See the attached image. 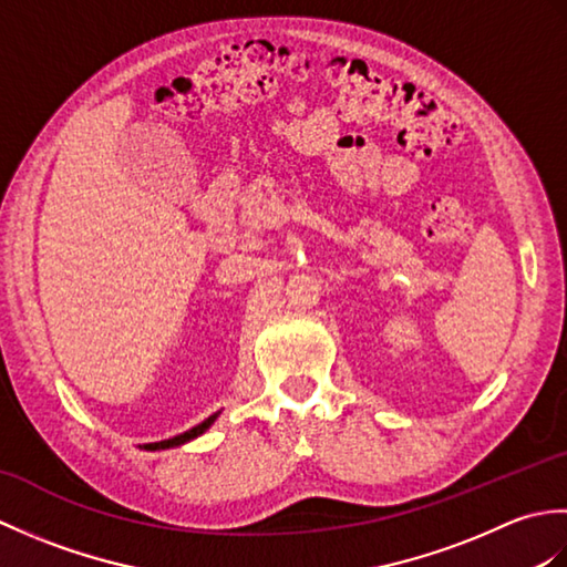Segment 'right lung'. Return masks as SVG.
<instances>
[{
	"label": "right lung",
	"mask_w": 567,
	"mask_h": 567,
	"mask_svg": "<svg viewBox=\"0 0 567 567\" xmlns=\"http://www.w3.org/2000/svg\"><path fill=\"white\" fill-rule=\"evenodd\" d=\"M221 412H216V414H212L209 419H204L202 424H197L195 429H189V431H185V433H179V436H173V439H167V441H158V443H143V445H138V449H143V451H163V449H175V445H183V443H187V441H192V439H197V436H202L204 431H207L214 421H216V416H219Z\"/></svg>",
	"instance_id": "obj_1"
}]
</instances>
